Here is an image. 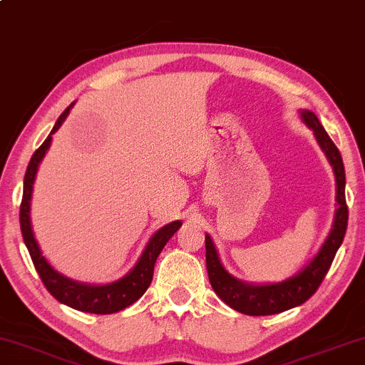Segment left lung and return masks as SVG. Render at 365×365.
Returning <instances> with one entry per match:
<instances>
[{"label":"left lung","instance_id":"left-lung-1","mask_svg":"<svg viewBox=\"0 0 365 365\" xmlns=\"http://www.w3.org/2000/svg\"><path fill=\"white\" fill-rule=\"evenodd\" d=\"M300 118L314 132V137L317 140L320 150L327 157L335 175V202H337V208H335L334 213L332 228H330L327 239H325L314 259L297 274L282 282H277V284H249V282L239 280L237 277L228 274L220 257H218L212 237L207 233V272L212 289L215 290V294L228 307L240 314L272 315L302 305L305 300L312 297L319 285L322 284L339 247L342 245L344 235H346L349 212L346 203V170H344L341 152L330 140L314 111L300 110Z\"/></svg>","mask_w":365,"mask_h":365}]
</instances>
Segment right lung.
<instances>
[{
	"mask_svg": "<svg viewBox=\"0 0 365 365\" xmlns=\"http://www.w3.org/2000/svg\"><path fill=\"white\" fill-rule=\"evenodd\" d=\"M75 105V101L68 106V108L60 115L56 120L55 126H53L51 133L43 142L40 148L33 153L30 160V165L26 168V175H24L23 182V200L21 207H19V225H21V233L24 245H26L28 252H30L33 264L38 274H40L43 284L48 289L53 297L58 302L68 305V307L81 310V312L90 314H115L120 312L132 305L133 302L142 297L147 292L153 279V267L157 262L160 252L167 245V242L172 239L173 233L182 227V222L175 220L170 222L167 225L160 228L152 235L148 240L147 247L140 255L137 264L128 274L121 277V279L110 282V284H85V282H76L70 279V277L63 275L53 267L38 245L35 239V232L31 227V197H33V185H35V178L38 167H40L43 157H45L48 148L51 145V135L56 132L66 120L68 113Z\"/></svg>",
	"mask_w": 365,
	"mask_h": 365,
	"instance_id": "add662e5",
	"label": "right lung"
}]
</instances>
